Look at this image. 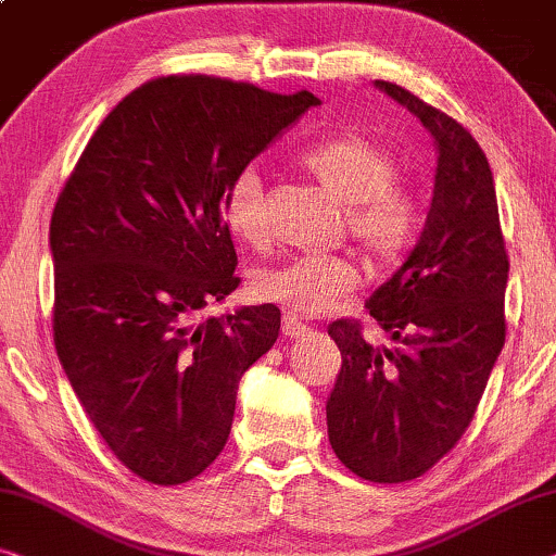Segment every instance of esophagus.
<instances>
[{
	"label": "esophagus",
	"mask_w": 556,
	"mask_h": 556,
	"mask_svg": "<svg viewBox=\"0 0 556 556\" xmlns=\"http://www.w3.org/2000/svg\"><path fill=\"white\" fill-rule=\"evenodd\" d=\"M307 330H309V327L300 323V319H296L294 315H285V319H281V334H285V338H289V340L302 338V334Z\"/></svg>",
	"instance_id": "esophagus-1"
}]
</instances>
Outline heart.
<instances>
[{
	"label": "heart",
	"mask_w": 556,
	"mask_h": 556,
	"mask_svg": "<svg viewBox=\"0 0 556 556\" xmlns=\"http://www.w3.org/2000/svg\"><path fill=\"white\" fill-rule=\"evenodd\" d=\"M307 174L342 206L348 237L372 269H390L416 244L424 208L418 193L397 181L401 163L375 138L342 132L302 153ZM224 222L231 233L260 244L267 233L264 181L256 166H244L224 193ZM252 294L285 307L289 315L315 317L357 287V269L345 260L296 256L260 267L249 279Z\"/></svg>",
	"instance_id": "1"
}]
</instances>
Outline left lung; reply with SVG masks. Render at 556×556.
<instances>
[{"mask_svg": "<svg viewBox=\"0 0 556 556\" xmlns=\"http://www.w3.org/2000/svg\"><path fill=\"white\" fill-rule=\"evenodd\" d=\"M375 88L433 136L435 184L416 249L365 302L393 345H370L353 319L327 327L342 355L327 433L359 479L401 483L433 468L473 420L506 338L509 256L494 176L471 132L401 85Z\"/></svg>", "mask_w": 556, "mask_h": 556, "instance_id": "left-lung-1", "label": "left lung"}]
</instances>
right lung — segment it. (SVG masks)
Listing matches in <instances>:
<instances>
[{
  "instance_id": "add662e5",
  "label": "right lung",
  "mask_w": 556,
  "mask_h": 556,
  "mask_svg": "<svg viewBox=\"0 0 556 556\" xmlns=\"http://www.w3.org/2000/svg\"><path fill=\"white\" fill-rule=\"evenodd\" d=\"M319 98L211 75L140 85L54 203V350L108 448L176 486L214 464L241 375L279 338L275 304L199 319L239 287L224 193Z\"/></svg>"
}]
</instances>
